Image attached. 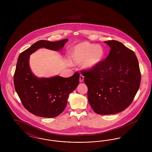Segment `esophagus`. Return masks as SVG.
<instances>
[{"label": "esophagus", "instance_id": "esophagus-1", "mask_svg": "<svg viewBox=\"0 0 152 152\" xmlns=\"http://www.w3.org/2000/svg\"><path fill=\"white\" fill-rule=\"evenodd\" d=\"M80 82H83V80H84V76L82 75H80V78H79Z\"/></svg>", "mask_w": 152, "mask_h": 152}]
</instances>
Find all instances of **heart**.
<instances>
[{
    "label": "heart",
    "mask_w": 152,
    "mask_h": 152,
    "mask_svg": "<svg viewBox=\"0 0 152 152\" xmlns=\"http://www.w3.org/2000/svg\"><path fill=\"white\" fill-rule=\"evenodd\" d=\"M104 54V50L100 45L83 42L73 47L71 58L74 64H79L83 63L84 68L91 69L101 62Z\"/></svg>",
    "instance_id": "heart-1"
}]
</instances>
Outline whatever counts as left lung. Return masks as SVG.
<instances>
[{"label":"left lung","mask_w":152,"mask_h":152,"mask_svg":"<svg viewBox=\"0 0 152 152\" xmlns=\"http://www.w3.org/2000/svg\"><path fill=\"white\" fill-rule=\"evenodd\" d=\"M110 48L108 57L94 68L81 71L88 87V99L94 112L113 115L127 108L141 83L134 52L116 40L104 42Z\"/></svg>","instance_id":"obj_1"}]
</instances>
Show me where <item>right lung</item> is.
Listing matches in <instances>:
<instances>
[{
  "mask_svg": "<svg viewBox=\"0 0 152 152\" xmlns=\"http://www.w3.org/2000/svg\"><path fill=\"white\" fill-rule=\"evenodd\" d=\"M68 41L67 39L55 42L39 40L19 55L14 76L15 88L24 107L35 115L52 118L62 113L69 95L79 85L80 74L75 73L67 78L59 76L37 78L30 70L29 55L43 47L59 51Z\"/></svg>",
  "mask_w": 152,
  "mask_h": 152,
  "instance_id": "right-lung-1",
  "label": "right lung"
}]
</instances>
